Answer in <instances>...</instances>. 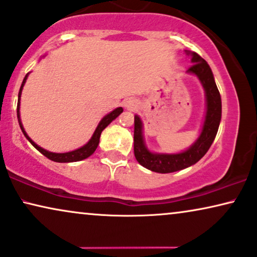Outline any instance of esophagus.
<instances>
[{
  "instance_id": "1",
  "label": "esophagus",
  "mask_w": 257,
  "mask_h": 257,
  "mask_svg": "<svg viewBox=\"0 0 257 257\" xmlns=\"http://www.w3.org/2000/svg\"><path fill=\"white\" fill-rule=\"evenodd\" d=\"M124 106L126 109H130V111H133V109H136L138 107V101H137L136 99H126L124 101Z\"/></svg>"
}]
</instances>
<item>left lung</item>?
Wrapping results in <instances>:
<instances>
[{
    "instance_id": "1",
    "label": "left lung",
    "mask_w": 257,
    "mask_h": 257,
    "mask_svg": "<svg viewBox=\"0 0 257 257\" xmlns=\"http://www.w3.org/2000/svg\"><path fill=\"white\" fill-rule=\"evenodd\" d=\"M191 58V67L186 73L198 78L205 93V115L202 131L196 142L189 149L178 153H156L150 151L143 135V121L139 115H135V156L137 162L144 168L158 173L179 171L194 165L208 152L217 135L222 116V100L216 86L211 68L197 53L185 51Z\"/></svg>"
}]
</instances>
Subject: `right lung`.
I'll return each instance as SVG.
<instances>
[{
    "label": "right lung",
    "instance_id": "right-lung-1",
    "mask_svg": "<svg viewBox=\"0 0 257 257\" xmlns=\"http://www.w3.org/2000/svg\"><path fill=\"white\" fill-rule=\"evenodd\" d=\"M28 74L29 73H27L25 79H23L22 81V85L21 87H20V92H19V101H18V119H19V124H20V127H21L23 135L27 139H28L29 143L34 146V148L38 150L42 153L43 156H46L48 159H51L53 162H56V163H72V162H79V161H82V159H86L88 158L89 156L93 155L94 151L98 148L99 145V141H100V136H101V132L104 131V130L107 127V126L111 124V122L114 120V119L118 116L120 113H122V107H118L115 109H113L112 112H109L108 114H106L104 118L100 120V122L96 126L94 133H93V136L91 137V139L86 143L84 146H81V148L74 150V151H69V152H63V153H55V152H51V151H47V150L42 149L41 146H39L36 143H34L31 139V137L27 135V132L25 131V128H23V125H22V121H21V116H20V100H21V94H22V89H23V86L26 84V80L28 78Z\"/></svg>",
    "mask_w": 257,
    "mask_h": 257
}]
</instances>
